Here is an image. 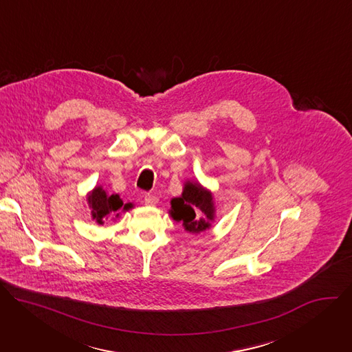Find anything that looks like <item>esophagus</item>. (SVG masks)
Listing matches in <instances>:
<instances>
[{
	"instance_id": "obj_1",
	"label": "esophagus",
	"mask_w": 352,
	"mask_h": 352,
	"mask_svg": "<svg viewBox=\"0 0 352 352\" xmlns=\"http://www.w3.org/2000/svg\"><path fill=\"white\" fill-rule=\"evenodd\" d=\"M157 197L155 195H150V193H146L144 195V205L147 206H155L157 204Z\"/></svg>"
}]
</instances>
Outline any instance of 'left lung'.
<instances>
[{
  "label": "left lung",
  "mask_w": 352,
  "mask_h": 352,
  "mask_svg": "<svg viewBox=\"0 0 352 352\" xmlns=\"http://www.w3.org/2000/svg\"><path fill=\"white\" fill-rule=\"evenodd\" d=\"M195 211L203 213V217L197 219ZM214 204L210 190L205 189L197 181H186L179 197L171 199L170 214L175 221H181L188 232L199 234L210 228L214 220Z\"/></svg>",
  "instance_id": "obj_1"
}]
</instances>
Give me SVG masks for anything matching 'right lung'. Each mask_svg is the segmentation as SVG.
Masks as SVG:
<instances>
[{
  "instance_id": "right-lung-1",
  "label": "right lung",
  "mask_w": 352,
  "mask_h": 352,
  "mask_svg": "<svg viewBox=\"0 0 352 352\" xmlns=\"http://www.w3.org/2000/svg\"><path fill=\"white\" fill-rule=\"evenodd\" d=\"M87 204L91 209V217L98 224H103L110 216L118 217L120 212L132 209V204H124L120 195H109L102 186H96L87 195Z\"/></svg>"
}]
</instances>
